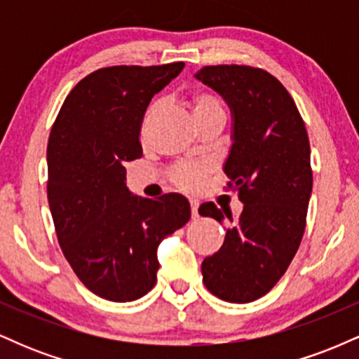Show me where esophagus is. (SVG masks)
<instances>
[{"mask_svg":"<svg viewBox=\"0 0 359 359\" xmlns=\"http://www.w3.org/2000/svg\"><path fill=\"white\" fill-rule=\"evenodd\" d=\"M197 209H199V203H196V201H191L192 219H197V217H199V212H197Z\"/></svg>","mask_w":359,"mask_h":359,"instance_id":"1","label":"esophagus"}]
</instances>
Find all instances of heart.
<instances>
[{"instance_id": "obj_1", "label": "heart", "mask_w": 359, "mask_h": 359, "mask_svg": "<svg viewBox=\"0 0 359 359\" xmlns=\"http://www.w3.org/2000/svg\"><path fill=\"white\" fill-rule=\"evenodd\" d=\"M191 108L194 116L203 118L208 114H224V108H222V102L216 94L209 93V90H196L191 97ZM205 174H208V168L204 165H197V163H184L172 170V180L175 185H179L180 189H192L199 187L201 182L204 180Z\"/></svg>"}]
</instances>
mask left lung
<instances>
[{
    "label": "left lung",
    "instance_id": "left-lung-1",
    "mask_svg": "<svg viewBox=\"0 0 359 359\" xmlns=\"http://www.w3.org/2000/svg\"><path fill=\"white\" fill-rule=\"evenodd\" d=\"M196 77L231 109L224 172L245 204L236 219L214 203L199 208L201 216L228 221L219 251L201 266L203 282L226 302H253L282 278L302 241L312 192L307 130L288 90L263 69L205 65Z\"/></svg>",
    "mask_w": 359,
    "mask_h": 359
}]
</instances>
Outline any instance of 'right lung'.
<instances>
[{
  "label": "right lung",
  "mask_w": 359,
  "mask_h": 359,
  "mask_svg": "<svg viewBox=\"0 0 359 359\" xmlns=\"http://www.w3.org/2000/svg\"><path fill=\"white\" fill-rule=\"evenodd\" d=\"M184 69L114 65L86 76L65 97L47 145V197L62 253L93 294L131 302L156 282V248L191 219L180 194L133 196L125 163L142 156L151 97Z\"/></svg>",
  "instance_id": "right-lung-1"
}]
</instances>
